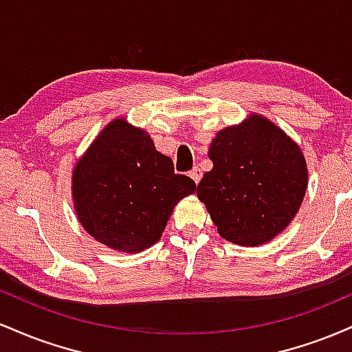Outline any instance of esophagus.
Wrapping results in <instances>:
<instances>
[{"label": "esophagus", "mask_w": 352, "mask_h": 352, "mask_svg": "<svg viewBox=\"0 0 352 352\" xmlns=\"http://www.w3.org/2000/svg\"><path fill=\"white\" fill-rule=\"evenodd\" d=\"M190 177H192L195 184H199V182L201 180V168L200 167H193L192 170H190Z\"/></svg>", "instance_id": "34e87169"}]
</instances>
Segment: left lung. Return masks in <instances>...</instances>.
Wrapping results in <instances>:
<instances>
[{"label": "left lung", "mask_w": 352, "mask_h": 352, "mask_svg": "<svg viewBox=\"0 0 352 352\" xmlns=\"http://www.w3.org/2000/svg\"><path fill=\"white\" fill-rule=\"evenodd\" d=\"M213 168L197 188L225 240L256 246L296 215L308 185L305 157L276 125L252 116L220 131L208 152Z\"/></svg>", "instance_id": "obj_1"}]
</instances>
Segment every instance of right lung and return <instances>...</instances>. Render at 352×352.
<instances>
[{
	"label": "right lung",
	"instance_id": "right-lung-1",
	"mask_svg": "<svg viewBox=\"0 0 352 352\" xmlns=\"http://www.w3.org/2000/svg\"><path fill=\"white\" fill-rule=\"evenodd\" d=\"M190 177L173 172L151 137L117 119L100 132L72 175L78 218L109 248L142 252L159 240L173 207L195 192Z\"/></svg>",
	"mask_w": 352,
	"mask_h": 352
}]
</instances>
